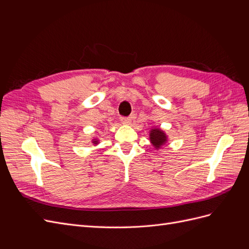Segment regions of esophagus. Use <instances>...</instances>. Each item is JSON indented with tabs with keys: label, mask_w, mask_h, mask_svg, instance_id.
Segmentation results:
<instances>
[{
	"label": "esophagus",
	"mask_w": 249,
	"mask_h": 249,
	"mask_svg": "<svg viewBox=\"0 0 249 249\" xmlns=\"http://www.w3.org/2000/svg\"><path fill=\"white\" fill-rule=\"evenodd\" d=\"M122 123L124 124H130L132 123L131 117H122Z\"/></svg>",
	"instance_id": "esophagus-1"
}]
</instances>
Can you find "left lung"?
Masks as SVG:
<instances>
[{"label":"left lung","mask_w":249,"mask_h":249,"mask_svg":"<svg viewBox=\"0 0 249 249\" xmlns=\"http://www.w3.org/2000/svg\"><path fill=\"white\" fill-rule=\"evenodd\" d=\"M149 140L156 149H159L167 142V136L159 127H154L149 132Z\"/></svg>","instance_id":"8db88e82"}]
</instances>
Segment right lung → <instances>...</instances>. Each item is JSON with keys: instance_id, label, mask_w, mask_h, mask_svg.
<instances>
[{"instance_id": "right-lung-1", "label": "right lung", "mask_w": 249, "mask_h": 249, "mask_svg": "<svg viewBox=\"0 0 249 249\" xmlns=\"http://www.w3.org/2000/svg\"><path fill=\"white\" fill-rule=\"evenodd\" d=\"M92 143H93V144H97V143H99V140H97V139H93V140H92Z\"/></svg>"}]
</instances>
